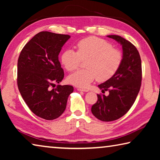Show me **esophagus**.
Masks as SVG:
<instances>
[{
  "label": "esophagus",
  "instance_id": "esophagus-1",
  "mask_svg": "<svg viewBox=\"0 0 160 160\" xmlns=\"http://www.w3.org/2000/svg\"><path fill=\"white\" fill-rule=\"evenodd\" d=\"M78 91L79 92H88V90H85V89H81V88H78Z\"/></svg>",
  "mask_w": 160,
  "mask_h": 160
}]
</instances>
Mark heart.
I'll list each match as a JSON object with an SVG mask.
<instances>
[{
    "label": "heart",
    "mask_w": 160,
    "mask_h": 160,
    "mask_svg": "<svg viewBox=\"0 0 160 160\" xmlns=\"http://www.w3.org/2000/svg\"><path fill=\"white\" fill-rule=\"evenodd\" d=\"M77 52L67 49L61 54V61L68 71H73L86 61V69L78 70L68 78V82L86 88L94 79L104 82L112 78L122 63V53L109 42L96 37H89L78 42Z\"/></svg>",
    "instance_id": "b5f03b06"
}]
</instances>
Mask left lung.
<instances>
[{"label":"left lung","mask_w":160,"mask_h":160,"mask_svg":"<svg viewBox=\"0 0 160 160\" xmlns=\"http://www.w3.org/2000/svg\"><path fill=\"white\" fill-rule=\"evenodd\" d=\"M122 46V63L113 76L98 85L102 92L92 107V113L102 121H112L122 117L135 101L141 86L142 65L138 51L135 46L118 35H108Z\"/></svg>","instance_id":"left-lung-1"}]
</instances>
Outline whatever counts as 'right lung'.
Segmentation results:
<instances>
[{"instance_id":"add662e5","label":"right lung","mask_w":160,"mask_h":160,"mask_svg":"<svg viewBox=\"0 0 160 160\" xmlns=\"http://www.w3.org/2000/svg\"><path fill=\"white\" fill-rule=\"evenodd\" d=\"M70 38L69 35L41 32L27 43L19 56V91L32 112L46 120L57 118L64 112L68 98L73 92L71 85L51 88L63 79L58 55Z\"/></svg>"}]
</instances>
